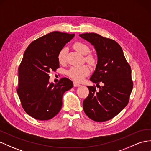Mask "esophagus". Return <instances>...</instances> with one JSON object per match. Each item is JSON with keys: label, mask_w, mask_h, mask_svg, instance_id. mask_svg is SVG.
<instances>
[{"label": "esophagus", "mask_w": 151, "mask_h": 151, "mask_svg": "<svg viewBox=\"0 0 151 151\" xmlns=\"http://www.w3.org/2000/svg\"><path fill=\"white\" fill-rule=\"evenodd\" d=\"M81 84H78V83H76V82H74V87H79V86H81Z\"/></svg>", "instance_id": "obj_1"}]
</instances>
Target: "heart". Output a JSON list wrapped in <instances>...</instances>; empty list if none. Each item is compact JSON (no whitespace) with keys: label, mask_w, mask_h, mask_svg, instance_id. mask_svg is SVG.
I'll use <instances>...</instances> for the list:
<instances>
[{"label":"heart","mask_w":151,"mask_h":151,"mask_svg":"<svg viewBox=\"0 0 151 151\" xmlns=\"http://www.w3.org/2000/svg\"><path fill=\"white\" fill-rule=\"evenodd\" d=\"M74 47L76 50L83 55H87L90 51V49H89L88 45L81 42H77L74 43ZM67 53V50L66 47L62 48L59 52L58 60L60 63L65 62ZM86 60L90 64H94L95 62V58L91 55L86 56ZM89 72H90V70H89V68L87 65L72 67L67 71V76L72 79L76 81V82H80V81H83L84 77L87 76L89 74Z\"/></svg>","instance_id":"obj_1"}]
</instances>
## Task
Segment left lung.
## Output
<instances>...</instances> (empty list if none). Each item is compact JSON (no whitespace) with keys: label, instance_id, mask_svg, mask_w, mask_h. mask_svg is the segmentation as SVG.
<instances>
[{"label":"left lung","instance_id":"1","mask_svg":"<svg viewBox=\"0 0 151 151\" xmlns=\"http://www.w3.org/2000/svg\"><path fill=\"white\" fill-rule=\"evenodd\" d=\"M95 46L98 56L95 71L90 80L104 86L96 90L88 86L89 95L83 101V109L91 119L104 122L112 119L126 105L133 89L131 67L121 47L114 40L95 33L80 34Z\"/></svg>","mask_w":151,"mask_h":151}]
</instances>
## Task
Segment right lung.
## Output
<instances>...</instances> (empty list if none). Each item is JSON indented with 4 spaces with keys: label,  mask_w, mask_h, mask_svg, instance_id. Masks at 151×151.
Returning a JSON list of instances; mask_svg holds the SVG:
<instances>
[{
    "label": "right lung",
    "mask_w": 151,
    "mask_h": 151,
    "mask_svg": "<svg viewBox=\"0 0 151 151\" xmlns=\"http://www.w3.org/2000/svg\"><path fill=\"white\" fill-rule=\"evenodd\" d=\"M74 36L52 32L32 41L26 49L18 68L16 91L24 111L35 119L54 117L62 108L63 93L73 87L66 77L49 84V73L60 67L59 52Z\"/></svg>",
    "instance_id": "obj_1"
}]
</instances>
